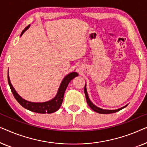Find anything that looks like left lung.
Wrapping results in <instances>:
<instances>
[{
	"label": "left lung",
	"instance_id": "8db88e82",
	"mask_svg": "<svg viewBox=\"0 0 147 147\" xmlns=\"http://www.w3.org/2000/svg\"><path fill=\"white\" fill-rule=\"evenodd\" d=\"M84 93H85L86 101H87V103L88 104V106H90V108H91L92 110H93L94 111L98 112V113H100V114H111V113H114V112H118V111H119V110L123 109L124 108H125L126 106H127V105H126L125 106H124V107L120 108H119V109H117V110H104V109H102V108H100L97 107V106H96L93 103H92L91 101H90V100L89 99V97H88L87 91H86V86H85V87H84Z\"/></svg>",
	"mask_w": 147,
	"mask_h": 147
}]
</instances>
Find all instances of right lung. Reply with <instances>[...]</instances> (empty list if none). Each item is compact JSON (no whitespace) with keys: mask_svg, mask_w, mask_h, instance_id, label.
<instances>
[{"mask_svg":"<svg viewBox=\"0 0 147 147\" xmlns=\"http://www.w3.org/2000/svg\"><path fill=\"white\" fill-rule=\"evenodd\" d=\"M30 25H28L25 29L22 31L21 36L23 35L24 32L27 30L28 28L29 27ZM78 74L76 72H71L69 74H68L64 78V79L62 81L60 87L58 90L57 94L53 99H52L50 101L46 102H42V103H35V102H28L27 100H24L16 92L15 90L14 89L13 86H12L10 81L9 75H8V82H9V85L11 88L12 93H13L14 97L17 101L23 106V108H26V109L30 110V111L37 112V113L40 114H45L48 113L51 114L53 112L57 111L61 106L62 102H63L64 93L67 88L68 84H69V82L71 81L72 79L78 76Z\"/></svg>","mask_w":147,"mask_h":147,"instance_id":"add662e5","label":"right lung"}]
</instances>
